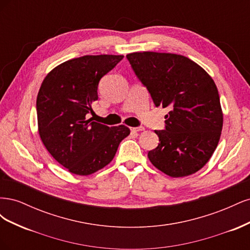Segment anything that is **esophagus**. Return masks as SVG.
I'll list each match as a JSON object with an SVG mask.
<instances>
[{"label": "esophagus", "instance_id": "34e87169", "mask_svg": "<svg viewBox=\"0 0 250 250\" xmlns=\"http://www.w3.org/2000/svg\"><path fill=\"white\" fill-rule=\"evenodd\" d=\"M145 129V128H144L143 126H140V127H133V128H131V131L132 132H138V131H142V130H144Z\"/></svg>", "mask_w": 250, "mask_h": 250}]
</instances>
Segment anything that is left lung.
Listing matches in <instances>:
<instances>
[{
    "label": "left lung",
    "mask_w": 250,
    "mask_h": 250,
    "mask_svg": "<svg viewBox=\"0 0 250 250\" xmlns=\"http://www.w3.org/2000/svg\"><path fill=\"white\" fill-rule=\"evenodd\" d=\"M126 57L155 106L171 109L165 129L154 130L160 143L148 152L150 162L171 177L197 172L213 155L223 125L214 80L183 55L135 52Z\"/></svg>",
    "instance_id": "1"
}]
</instances>
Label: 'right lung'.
Listing matches in <instances>:
<instances>
[{
    "mask_svg": "<svg viewBox=\"0 0 250 250\" xmlns=\"http://www.w3.org/2000/svg\"><path fill=\"white\" fill-rule=\"evenodd\" d=\"M123 55H85L59 64L42 83L36 99L39 131L44 147L71 173L89 175L115 157L130 133L120 125L108 127L88 119L98 100L100 79Z\"/></svg>",
    "mask_w": 250,
    "mask_h": 250,
    "instance_id": "add662e5",
    "label": "right lung"
}]
</instances>
